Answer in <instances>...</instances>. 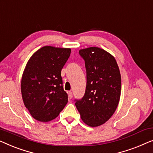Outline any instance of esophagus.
Here are the masks:
<instances>
[{"label": "esophagus", "mask_w": 153, "mask_h": 153, "mask_svg": "<svg viewBox=\"0 0 153 153\" xmlns=\"http://www.w3.org/2000/svg\"><path fill=\"white\" fill-rule=\"evenodd\" d=\"M68 98L70 99H71L73 98V94L71 91H68Z\"/></svg>", "instance_id": "1"}]
</instances>
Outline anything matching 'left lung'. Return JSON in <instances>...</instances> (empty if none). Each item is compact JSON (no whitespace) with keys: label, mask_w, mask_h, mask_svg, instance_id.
Here are the masks:
<instances>
[{"label":"left lung","mask_w":153,"mask_h":153,"mask_svg":"<svg viewBox=\"0 0 153 153\" xmlns=\"http://www.w3.org/2000/svg\"><path fill=\"white\" fill-rule=\"evenodd\" d=\"M85 62L87 87L82 99L75 100L82 120L90 127L101 126L115 112L121 91V77L115 58L98 47L81 49Z\"/></svg>","instance_id":"obj_1"}]
</instances>
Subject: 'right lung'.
Listing matches in <instances>:
<instances>
[{
  "instance_id": "obj_1",
  "label": "right lung",
  "mask_w": 153,
  "mask_h": 153,
  "mask_svg": "<svg viewBox=\"0 0 153 153\" xmlns=\"http://www.w3.org/2000/svg\"><path fill=\"white\" fill-rule=\"evenodd\" d=\"M71 51V48L44 46L31 56L25 66L21 85L23 103L39 121L55 119L67 104L61 71Z\"/></svg>"
}]
</instances>
